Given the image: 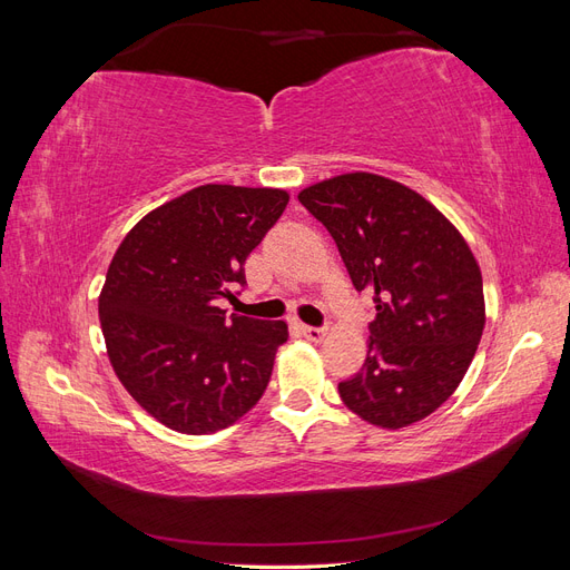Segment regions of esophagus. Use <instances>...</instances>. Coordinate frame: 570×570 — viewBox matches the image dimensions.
Listing matches in <instances>:
<instances>
[{"mask_svg": "<svg viewBox=\"0 0 570 570\" xmlns=\"http://www.w3.org/2000/svg\"><path fill=\"white\" fill-rule=\"evenodd\" d=\"M302 333H304V337L306 340H312V342H321L323 337H325V327H314V325H302Z\"/></svg>", "mask_w": 570, "mask_h": 570, "instance_id": "1", "label": "esophagus"}]
</instances>
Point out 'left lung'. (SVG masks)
Here are the masks:
<instances>
[{
    "label": "left lung",
    "instance_id": "8db88e82",
    "mask_svg": "<svg viewBox=\"0 0 570 570\" xmlns=\"http://www.w3.org/2000/svg\"><path fill=\"white\" fill-rule=\"evenodd\" d=\"M297 199L375 302L364 368L337 385L344 406L387 430L423 421L454 394L485 327L469 243L416 189L366 170L308 185Z\"/></svg>",
    "mask_w": 570,
    "mask_h": 570
}]
</instances>
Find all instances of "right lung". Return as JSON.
<instances>
[{
	"mask_svg": "<svg viewBox=\"0 0 570 570\" xmlns=\"http://www.w3.org/2000/svg\"><path fill=\"white\" fill-rule=\"evenodd\" d=\"M289 202L281 187L199 185L149 212L118 245L99 323L118 381L149 416L209 435L262 400L285 321L216 306Z\"/></svg>",
	"mask_w": 570,
	"mask_h": 570,
	"instance_id": "right-lung-1",
	"label": "right lung"
}]
</instances>
